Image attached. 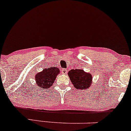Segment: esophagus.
<instances>
[{"mask_svg":"<svg viewBox=\"0 0 131 131\" xmlns=\"http://www.w3.org/2000/svg\"><path fill=\"white\" fill-rule=\"evenodd\" d=\"M67 69H64V68H63V69H62V71H61V73H62V74H66L67 73Z\"/></svg>","mask_w":131,"mask_h":131,"instance_id":"obj_1","label":"esophagus"}]
</instances>
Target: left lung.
I'll return each mask as SVG.
<instances>
[{"label": "left lung", "mask_w": 131, "mask_h": 131, "mask_svg": "<svg viewBox=\"0 0 131 131\" xmlns=\"http://www.w3.org/2000/svg\"><path fill=\"white\" fill-rule=\"evenodd\" d=\"M71 82L77 90H86L93 83V76L90 73L85 72L82 69H73L68 71Z\"/></svg>", "instance_id": "1"}]
</instances>
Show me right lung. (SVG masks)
I'll return each instance as SVG.
<instances>
[{"label":"right lung","instance_id":"add662e5","mask_svg":"<svg viewBox=\"0 0 131 131\" xmlns=\"http://www.w3.org/2000/svg\"><path fill=\"white\" fill-rule=\"evenodd\" d=\"M60 73V69L58 67H50L36 73L35 80L38 88L45 90L51 88Z\"/></svg>","mask_w":131,"mask_h":131}]
</instances>
